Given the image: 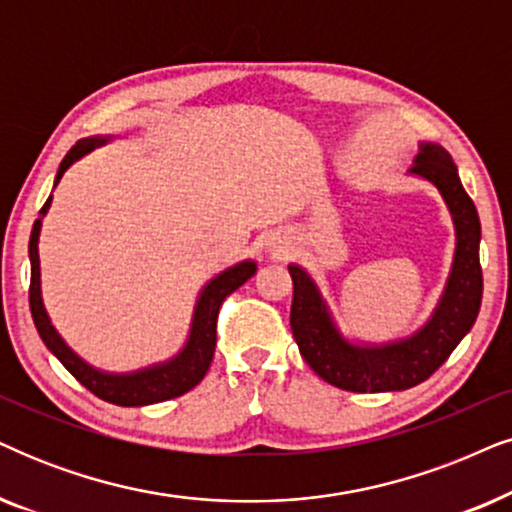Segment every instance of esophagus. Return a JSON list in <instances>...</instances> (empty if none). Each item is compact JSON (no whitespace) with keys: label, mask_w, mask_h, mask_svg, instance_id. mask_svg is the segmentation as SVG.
<instances>
[{"label":"esophagus","mask_w":512,"mask_h":512,"mask_svg":"<svg viewBox=\"0 0 512 512\" xmlns=\"http://www.w3.org/2000/svg\"><path fill=\"white\" fill-rule=\"evenodd\" d=\"M291 249V240L287 235H282V232H270L268 237H265V251L272 256H287Z\"/></svg>","instance_id":"34e87169"}]
</instances>
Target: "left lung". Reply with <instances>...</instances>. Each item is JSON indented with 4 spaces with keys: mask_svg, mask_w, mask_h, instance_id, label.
I'll list each match as a JSON object with an SVG mask.
<instances>
[{
    "mask_svg": "<svg viewBox=\"0 0 512 512\" xmlns=\"http://www.w3.org/2000/svg\"><path fill=\"white\" fill-rule=\"evenodd\" d=\"M409 174L435 185L456 235L454 261L440 301L414 334L386 343L350 341L338 329L313 275L298 263L289 265L294 280L291 331L298 350L317 376L350 393H390L418 386L454 353L480 313V216L463 190L454 159L442 145L418 143Z\"/></svg>",
    "mask_w": 512,
    "mask_h": 512,
    "instance_id": "obj_1",
    "label": "left lung"
}]
</instances>
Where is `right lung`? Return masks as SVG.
Returning a JSON list of instances; mask_svg holds the SVG:
<instances>
[{
  "label": "right lung",
  "mask_w": 512,
  "mask_h": 512,
  "mask_svg": "<svg viewBox=\"0 0 512 512\" xmlns=\"http://www.w3.org/2000/svg\"><path fill=\"white\" fill-rule=\"evenodd\" d=\"M112 136H91L77 141L72 145V150L65 155V159L58 167V174L53 178V188L61 183L65 171H68L77 159L89 155L94 148H101ZM51 195L44 202L42 211H39V218L32 225L30 235V310L32 320H35V327L42 336L46 348L51 350L53 355L61 360L65 369L70 371L72 376L77 378L79 383L86 390H91L101 400L117 404V407H145V404H157L164 400H171V397H181L188 393L202 381L204 374L209 371V364L214 360L216 350V320L218 310H221V303L225 296L232 294L235 289H240L249 277H254L256 272V261H242L230 265L223 272H218L216 277L204 284V289L199 291L195 310H192V322L188 338H185L183 348L178 350L174 357H169L167 362L150 364V367L126 371V374H115V371H103L96 369L94 364L82 360L75 350L70 348L68 343L63 341V336L58 334L56 327L51 324V317L44 308L42 298V270H39V232H42V221L44 216L49 214L51 207Z\"/></svg>",
  "instance_id": "obj_1"
}]
</instances>
